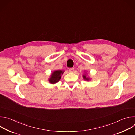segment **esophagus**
Segmentation results:
<instances>
[{"mask_svg": "<svg viewBox=\"0 0 135 135\" xmlns=\"http://www.w3.org/2000/svg\"><path fill=\"white\" fill-rule=\"evenodd\" d=\"M74 70H75V69H74V68H69V71L70 73H73L74 71Z\"/></svg>", "mask_w": 135, "mask_h": 135, "instance_id": "1", "label": "esophagus"}]
</instances>
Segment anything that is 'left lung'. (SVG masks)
<instances>
[{"mask_svg": "<svg viewBox=\"0 0 135 135\" xmlns=\"http://www.w3.org/2000/svg\"><path fill=\"white\" fill-rule=\"evenodd\" d=\"M82 76H83V79L84 80H85V81H90V80H91V79H90V78H89V77H86V72H85V73L84 75H82Z\"/></svg>", "mask_w": 135, "mask_h": 135, "instance_id": "left-lung-1", "label": "left lung"}]
</instances>
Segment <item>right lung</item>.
<instances>
[{"label":"right lung","mask_w":135,"mask_h":135,"mask_svg":"<svg viewBox=\"0 0 135 135\" xmlns=\"http://www.w3.org/2000/svg\"><path fill=\"white\" fill-rule=\"evenodd\" d=\"M64 70H56L53 71L51 73L50 77L49 79V82L52 84L58 82L61 79V75L64 74Z\"/></svg>","instance_id":"1"}]
</instances>
